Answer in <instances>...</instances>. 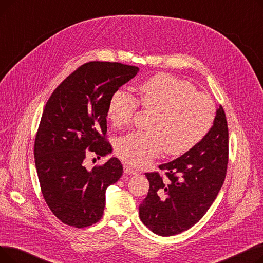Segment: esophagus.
Returning a JSON list of instances; mask_svg holds the SVG:
<instances>
[{
  "mask_svg": "<svg viewBox=\"0 0 263 263\" xmlns=\"http://www.w3.org/2000/svg\"><path fill=\"white\" fill-rule=\"evenodd\" d=\"M123 171H124V173L128 174V175H134V174H136V172L130 166V165H128V164H124V165H123Z\"/></svg>",
  "mask_w": 263,
  "mask_h": 263,
  "instance_id": "esophagus-1",
  "label": "esophagus"
}]
</instances>
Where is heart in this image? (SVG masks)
I'll return each instance as SVG.
<instances>
[{
	"label": "heart",
	"mask_w": 263,
	"mask_h": 263,
	"mask_svg": "<svg viewBox=\"0 0 263 263\" xmlns=\"http://www.w3.org/2000/svg\"><path fill=\"white\" fill-rule=\"evenodd\" d=\"M141 104L155 110L150 131H136L117 141L116 151L126 162L141 166L165 149L168 156H181L209 133L215 118V105L208 95L170 73H158L139 86ZM139 102L127 90L118 89L110 97L107 118L114 127L131 123Z\"/></svg>",
	"instance_id": "1"
}]
</instances>
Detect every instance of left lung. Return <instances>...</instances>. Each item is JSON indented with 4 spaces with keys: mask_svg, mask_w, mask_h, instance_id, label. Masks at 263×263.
Returning <instances> with one entry per match:
<instances>
[{
    "mask_svg": "<svg viewBox=\"0 0 263 263\" xmlns=\"http://www.w3.org/2000/svg\"><path fill=\"white\" fill-rule=\"evenodd\" d=\"M228 126L222 106L213 127L189 153L146 173L147 197L140 205L142 222L153 232L170 237L194 226L209 210L222 187L228 164Z\"/></svg>",
    "mask_w": 263,
    "mask_h": 263,
    "instance_id": "obj_1",
    "label": "left lung"
}]
</instances>
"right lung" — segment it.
<instances>
[{
    "mask_svg": "<svg viewBox=\"0 0 263 263\" xmlns=\"http://www.w3.org/2000/svg\"><path fill=\"white\" fill-rule=\"evenodd\" d=\"M137 71L135 66L116 62L86 63L46 103L35 137V165L48 206L66 225L84 228L99 222L105 190L122 175L117 158L91 170L85 160L89 154L100 158L112 151L106 140L108 102Z\"/></svg>",
    "mask_w": 263,
    "mask_h": 263,
    "instance_id": "1",
    "label": "right lung"
}]
</instances>
